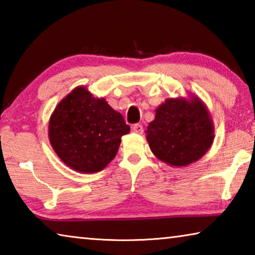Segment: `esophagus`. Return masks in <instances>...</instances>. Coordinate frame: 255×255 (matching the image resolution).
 Returning a JSON list of instances; mask_svg holds the SVG:
<instances>
[{"label":"esophagus","mask_w":255,"mask_h":255,"mask_svg":"<svg viewBox=\"0 0 255 255\" xmlns=\"http://www.w3.org/2000/svg\"><path fill=\"white\" fill-rule=\"evenodd\" d=\"M132 131L136 132V133H143L144 128H143V126H141L140 124H135L132 126Z\"/></svg>","instance_id":"1"}]
</instances>
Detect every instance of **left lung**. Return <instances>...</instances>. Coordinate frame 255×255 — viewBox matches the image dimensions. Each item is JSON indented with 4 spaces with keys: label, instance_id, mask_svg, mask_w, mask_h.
I'll use <instances>...</instances> for the list:
<instances>
[{
    "label": "left lung",
    "instance_id": "1",
    "mask_svg": "<svg viewBox=\"0 0 255 255\" xmlns=\"http://www.w3.org/2000/svg\"><path fill=\"white\" fill-rule=\"evenodd\" d=\"M214 125L199 98L166 99L149 123L147 141L158 159L172 166H187L207 153L214 141Z\"/></svg>",
    "mask_w": 255,
    "mask_h": 255
}]
</instances>
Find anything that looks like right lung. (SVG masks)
<instances>
[{
    "mask_svg": "<svg viewBox=\"0 0 255 255\" xmlns=\"http://www.w3.org/2000/svg\"><path fill=\"white\" fill-rule=\"evenodd\" d=\"M130 127L103 98H94L77 86L60 101L51 115L48 136L51 147L71 169L96 173L105 169Z\"/></svg>",
    "mask_w": 255,
    "mask_h": 255,
    "instance_id": "add662e5",
    "label": "right lung"
}]
</instances>
